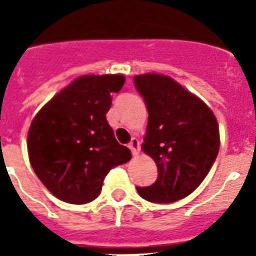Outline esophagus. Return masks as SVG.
<instances>
[{
	"instance_id": "34e87169",
	"label": "esophagus",
	"mask_w": 256,
	"mask_h": 256,
	"mask_svg": "<svg viewBox=\"0 0 256 256\" xmlns=\"http://www.w3.org/2000/svg\"><path fill=\"white\" fill-rule=\"evenodd\" d=\"M128 148L132 150V156H138V152H140V140L136 138H132V142L128 144Z\"/></svg>"
}]
</instances>
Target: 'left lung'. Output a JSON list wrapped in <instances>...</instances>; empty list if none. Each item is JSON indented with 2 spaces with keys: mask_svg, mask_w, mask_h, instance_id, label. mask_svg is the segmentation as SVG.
<instances>
[{
  "mask_svg": "<svg viewBox=\"0 0 256 256\" xmlns=\"http://www.w3.org/2000/svg\"><path fill=\"white\" fill-rule=\"evenodd\" d=\"M134 85L148 112L142 150L158 168L156 182L136 191L148 202H176L190 195L214 164L218 122L202 100L168 76H136Z\"/></svg>",
  "mask_w": 256,
  "mask_h": 256,
  "instance_id": "obj_1",
  "label": "left lung"
}]
</instances>
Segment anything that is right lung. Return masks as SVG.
<instances>
[{
    "instance_id": "add662e5",
    "label": "right lung",
    "mask_w": 256,
    "mask_h": 256,
    "mask_svg": "<svg viewBox=\"0 0 256 256\" xmlns=\"http://www.w3.org/2000/svg\"><path fill=\"white\" fill-rule=\"evenodd\" d=\"M124 84L122 74L82 76L34 116L28 134L30 164L46 188L64 202L94 200L108 171L132 160L106 120L112 94Z\"/></svg>"
}]
</instances>
